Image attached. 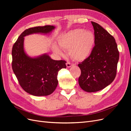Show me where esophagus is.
<instances>
[{"label": "esophagus", "instance_id": "1", "mask_svg": "<svg viewBox=\"0 0 131 131\" xmlns=\"http://www.w3.org/2000/svg\"><path fill=\"white\" fill-rule=\"evenodd\" d=\"M66 65H67V67H68V68H70V67H71L73 65V63H72L68 62L66 63Z\"/></svg>", "mask_w": 131, "mask_h": 131}]
</instances>
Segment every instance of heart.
Instances as JSON below:
<instances>
[{
  "label": "heart",
  "instance_id": "heart-1",
  "mask_svg": "<svg viewBox=\"0 0 131 131\" xmlns=\"http://www.w3.org/2000/svg\"><path fill=\"white\" fill-rule=\"evenodd\" d=\"M58 42L62 49L69 50L70 56L74 59L81 61L91 53L94 44V35L90 30L74 29L62 35ZM53 50L57 53H62L57 46H54Z\"/></svg>",
  "mask_w": 131,
  "mask_h": 131
}]
</instances>
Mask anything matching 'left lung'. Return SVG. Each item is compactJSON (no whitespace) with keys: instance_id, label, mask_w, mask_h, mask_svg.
I'll list each match as a JSON object with an SVG mask.
<instances>
[{"instance_id":"8db88e82","label":"left lung","mask_w":131,"mask_h":131,"mask_svg":"<svg viewBox=\"0 0 131 131\" xmlns=\"http://www.w3.org/2000/svg\"><path fill=\"white\" fill-rule=\"evenodd\" d=\"M94 34V46L89 57L79 63L80 88L88 92L104 89L115 78L119 52L114 38L98 23L91 22Z\"/></svg>"}]
</instances>
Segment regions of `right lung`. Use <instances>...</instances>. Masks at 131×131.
I'll return each instance as SVG.
<instances>
[{"label":"right lung","instance_id":"1","mask_svg":"<svg viewBox=\"0 0 131 131\" xmlns=\"http://www.w3.org/2000/svg\"><path fill=\"white\" fill-rule=\"evenodd\" d=\"M54 29V26L50 25L27 29L13 47V72L21 88L33 96H48L53 92L58 85V73L66 68V61L53 60L47 54L35 58L28 56L23 47L24 37L33 33L47 34Z\"/></svg>","mask_w":131,"mask_h":131}]
</instances>
